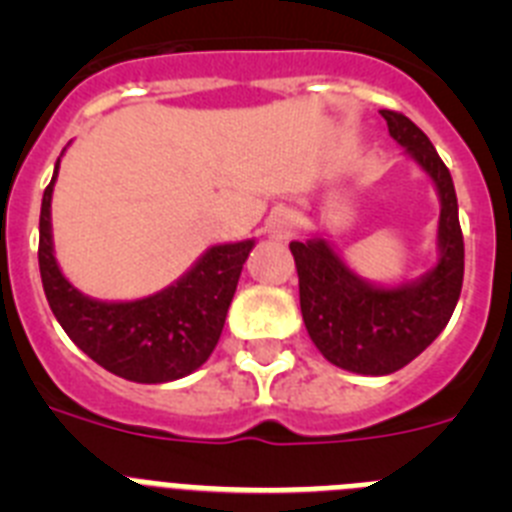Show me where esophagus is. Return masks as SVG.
I'll list each match as a JSON object with an SVG mask.
<instances>
[{
	"instance_id": "34e87169",
	"label": "esophagus",
	"mask_w": 512,
	"mask_h": 512,
	"mask_svg": "<svg viewBox=\"0 0 512 512\" xmlns=\"http://www.w3.org/2000/svg\"><path fill=\"white\" fill-rule=\"evenodd\" d=\"M295 228H297V217L292 210L279 207V210H274L269 217H266V235L274 238V241H284V238H289V235L295 233Z\"/></svg>"
}]
</instances>
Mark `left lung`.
I'll use <instances>...</instances> for the list:
<instances>
[{"label": "left lung", "mask_w": 512, "mask_h": 512, "mask_svg": "<svg viewBox=\"0 0 512 512\" xmlns=\"http://www.w3.org/2000/svg\"><path fill=\"white\" fill-rule=\"evenodd\" d=\"M382 117L438 194L436 264L415 279L382 284L356 274L325 230L289 243L312 343L330 364L366 377L397 372L423 354L454 315L464 279V238L449 169L413 120L392 110H382Z\"/></svg>", "instance_id": "left-lung-1"}]
</instances>
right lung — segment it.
<instances>
[{
	"label": "right lung",
	"mask_w": 512,
	"mask_h": 512,
	"mask_svg": "<svg viewBox=\"0 0 512 512\" xmlns=\"http://www.w3.org/2000/svg\"><path fill=\"white\" fill-rule=\"evenodd\" d=\"M58 169L61 158L40 205L38 264L48 305L66 336L89 359L128 382L164 384L197 372L220 341L256 238L215 243L176 282L148 297L97 300L76 289L56 261L51 202Z\"/></svg>",
	"instance_id": "1"
}]
</instances>
